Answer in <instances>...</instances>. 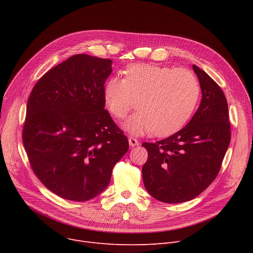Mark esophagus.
I'll return each mask as SVG.
<instances>
[{
  "mask_svg": "<svg viewBox=\"0 0 253 253\" xmlns=\"http://www.w3.org/2000/svg\"><path fill=\"white\" fill-rule=\"evenodd\" d=\"M128 141H129V145L130 147H136V145H138L139 144V142H138V140L136 139V138H133V137H128Z\"/></svg>",
  "mask_w": 253,
  "mask_h": 253,
  "instance_id": "obj_1",
  "label": "esophagus"
}]
</instances>
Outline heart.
I'll list each match as a JSON object with an SVG mask.
<instances>
[{"mask_svg":"<svg viewBox=\"0 0 253 253\" xmlns=\"http://www.w3.org/2000/svg\"><path fill=\"white\" fill-rule=\"evenodd\" d=\"M125 78H110L103 86V101L110 113L124 118L138 111L123 124L129 133L143 135L154 131L167 135L181 128L192 116L200 95L195 75L184 69L154 63H137L124 71Z\"/></svg>","mask_w":253,"mask_h":253,"instance_id":"heart-1","label":"heart"}]
</instances>
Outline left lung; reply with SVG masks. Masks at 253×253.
<instances>
[{
	"label": "left lung",
	"instance_id": "obj_1",
	"mask_svg": "<svg viewBox=\"0 0 253 253\" xmlns=\"http://www.w3.org/2000/svg\"><path fill=\"white\" fill-rule=\"evenodd\" d=\"M193 70L202 99L191 121L165 139L142 143L149 153L142 166L144 188L164 203L190 201L206 190L217 176L231 140L222 90L197 65Z\"/></svg>",
	"mask_w": 253,
	"mask_h": 253
}]
</instances>
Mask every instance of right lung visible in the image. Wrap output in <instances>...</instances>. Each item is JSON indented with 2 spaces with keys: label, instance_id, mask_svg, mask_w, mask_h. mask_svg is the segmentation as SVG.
I'll use <instances>...</instances> for the list:
<instances>
[{
  "label": "right lung",
  "instance_id": "right-lung-1",
  "mask_svg": "<svg viewBox=\"0 0 253 253\" xmlns=\"http://www.w3.org/2000/svg\"><path fill=\"white\" fill-rule=\"evenodd\" d=\"M111 59L77 54L47 72L26 105L22 140L35 174L71 201L98 196L129 149L127 137L104 110Z\"/></svg>",
  "mask_w": 253,
  "mask_h": 253
}]
</instances>
